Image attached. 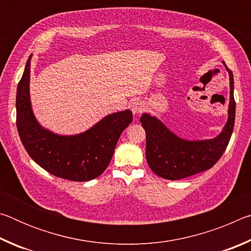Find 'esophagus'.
<instances>
[{"label": "esophagus", "mask_w": 251, "mask_h": 251, "mask_svg": "<svg viewBox=\"0 0 251 251\" xmlns=\"http://www.w3.org/2000/svg\"><path fill=\"white\" fill-rule=\"evenodd\" d=\"M130 107H131V112H133L135 115H137V114L143 113V110H144V108H145V106H144L142 100H135L133 103H131Z\"/></svg>", "instance_id": "34e87169"}]
</instances>
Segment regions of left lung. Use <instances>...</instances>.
Returning a JSON list of instances; mask_svg holds the SVG:
<instances>
[{"mask_svg":"<svg viewBox=\"0 0 251 251\" xmlns=\"http://www.w3.org/2000/svg\"><path fill=\"white\" fill-rule=\"evenodd\" d=\"M226 69L230 80L228 121L217 137L187 141L172 133L158 118L143 114L141 122L146 131V159L156 175L169 180L182 179L210 169L223 156L230 141L236 114L233 75L227 66Z\"/></svg>","mask_w":251,"mask_h":251,"instance_id":"left-lung-1","label":"left lung"}]
</instances>
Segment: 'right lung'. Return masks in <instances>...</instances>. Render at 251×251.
Masks as SVG:
<instances>
[{
  "label": "right lung",
  "instance_id": "1",
  "mask_svg": "<svg viewBox=\"0 0 251 251\" xmlns=\"http://www.w3.org/2000/svg\"><path fill=\"white\" fill-rule=\"evenodd\" d=\"M31 56L16 93V126L25 151L52 175L73 181H87L107 168L116 144L131 121L129 109L104 117L85 133L56 135L45 129L34 116L29 100Z\"/></svg>",
  "mask_w": 251,
  "mask_h": 251
}]
</instances>
